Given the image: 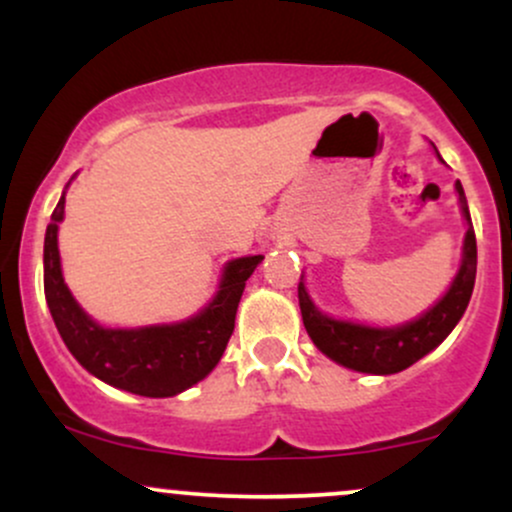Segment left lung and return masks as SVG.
<instances>
[{"instance_id":"1","label":"left lung","mask_w":512,"mask_h":512,"mask_svg":"<svg viewBox=\"0 0 512 512\" xmlns=\"http://www.w3.org/2000/svg\"><path fill=\"white\" fill-rule=\"evenodd\" d=\"M455 187L457 195H460L462 214L469 223L467 236H464L462 267L455 281H452L450 291L443 296V301L433 305L419 320L409 322L404 327H395V330H375V327L332 320V317L322 315L310 301L301 276L298 303H301L303 325L322 354H327L332 361L342 363L346 368L361 370V373H399V370L409 368L411 363L424 358L428 351L436 349L452 332V327L460 322L469 298H472L474 279H477V236H474L472 221H469L467 197H464L460 180H457Z\"/></svg>"}]
</instances>
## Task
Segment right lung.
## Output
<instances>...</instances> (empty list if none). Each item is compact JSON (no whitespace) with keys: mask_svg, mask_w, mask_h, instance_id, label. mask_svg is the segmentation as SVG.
Segmentation results:
<instances>
[{"mask_svg":"<svg viewBox=\"0 0 512 512\" xmlns=\"http://www.w3.org/2000/svg\"><path fill=\"white\" fill-rule=\"evenodd\" d=\"M64 197L52 211L45 233V298L60 337L76 361L103 383L142 397H173L214 370L236 327V310L245 281L264 257L228 262L221 291L202 313L178 325L142 330H105L76 305L62 279L57 223Z\"/></svg>","mask_w":512,"mask_h":512,"instance_id":"1","label":"right lung"}]
</instances>
